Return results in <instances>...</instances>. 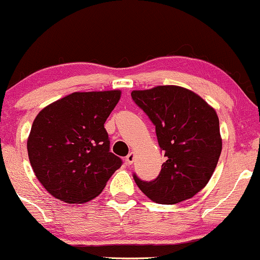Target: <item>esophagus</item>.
Listing matches in <instances>:
<instances>
[{
    "label": "esophagus",
    "mask_w": 260,
    "mask_h": 260,
    "mask_svg": "<svg viewBox=\"0 0 260 260\" xmlns=\"http://www.w3.org/2000/svg\"><path fill=\"white\" fill-rule=\"evenodd\" d=\"M133 161H134V152H129V154L126 156V164L132 165Z\"/></svg>",
    "instance_id": "1"
}]
</instances>
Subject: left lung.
Masks as SVG:
<instances>
[{
  "mask_svg": "<svg viewBox=\"0 0 260 260\" xmlns=\"http://www.w3.org/2000/svg\"><path fill=\"white\" fill-rule=\"evenodd\" d=\"M133 102L154 123L166 156L157 178L145 181L133 173L152 201L174 205L191 199L211 179L221 152L219 118L201 96L178 86L133 90Z\"/></svg>",
  "mask_w": 260,
  "mask_h": 260,
  "instance_id": "8db88e82",
  "label": "left lung"
}]
</instances>
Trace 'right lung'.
Listing matches in <instances>:
<instances>
[{"label": "right lung", "mask_w": 260, "mask_h": 260, "mask_svg": "<svg viewBox=\"0 0 260 260\" xmlns=\"http://www.w3.org/2000/svg\"><path fill=\"white\" fill-rule=\"evenodd\" d=\"M120 90L76 92L40 111L27 139V154L45 189L67 203L90 201L122 166L110 152L104 123Z\"/></svg>", "instance_id": "1"}]
</instances>
